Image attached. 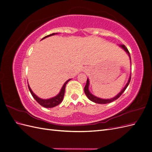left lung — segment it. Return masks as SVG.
I'll return each instance as SVG.
<instances>
[{"mask_svg": "<svg viewBox=\"0 0 152 152\" xmlns=\"http://www.w3.org/2000/svg\"><path fill=\"white\" fill-rule=\"evenodd\" d=\"M121 47H122L124 50H126V51L127 52V53H128L129 56H130V55H129V50H128L127 48L125 46V45H121ZM130 58H131V56H130ZM131 79V75L130 76L129 79V81H128V82L127 83L126 86L125 87H124V88L121 91V93H119L118 94H117V95L115 96V97L113 98H112V99H101V98H99L96 97V96H93V94H92L90 93V92H89V89H88V88H89V79H87L86 84V86L84 87V93H85L86 95L87 96V98H88L91 101H92V102H94V103H96L106 104V103H111V102H113V101L117 99H118L119 97H120V96L122 94V93H124V92L125 91V90L126 89V88L127 87L128 85L129 84V83H130Z\"/></svg>", "mask_w": 152, "mask_h": 152, "instance_id": "obj_1", "label": "left lung"}]
</instances>
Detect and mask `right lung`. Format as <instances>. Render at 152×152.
<instances>
[{"label": "right lung", "instance_id": "add662e5", "mask_svg": "<svg viewBox=\"0 0 152 152\" xmlns=\"http://www.w3.org/2000/svg\"><path fill=\"white\" fill-rule=\"evenodd\" d=\"M55 34H50V35H48L47 36L44 37L42 39H45L48 37H49V36H51V35H54ZM70 80V79L68 80L65 84H64L63 86L62 87V89L60 91V93H59L56 96H55V97L54 98H52L50 99H40L39 98V97H37L33 92H32V91L31 90L30 87L29 86V85L28 84V89L30 91V93L32 95V96H33L34 98L37 102V103H39L41 106H42V107H45V108H53V107H56V106L58 105L59 104H60L61 103V102L63 99V97H64V95H65V87H66V84L68 83V82Z\"/></svg>", "mask_w": 152, "mask_h": 152}]
</instances>
